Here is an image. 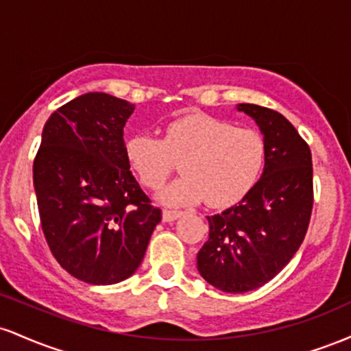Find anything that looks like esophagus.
<instances>
[{
  "label": "esophagus",
  "mask_w": 351,
  "mask_h": 351,
  "mask_svg": "<svg viewBox=\"0 0 351 351\" xmlns=\"http://www.w3.org/2000/svg\"><path fill=\"white\" fill-rule=\"evenodd\" d=\"M181 216H183V211H173V209H165L163 211V221H167V223L178 219Z\"/></svg>",
  "instance_id": "esophagus-1"
}]
</instances>
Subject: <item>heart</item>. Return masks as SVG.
I'll return each mask as SVG.
<instances>
[{
  "instance_id": "heart-1",
  "label": "heart",
  "mask_w": 351,
  "mask_h": 351,
  "mask_svg": "<svg viewBox=\"0 0 351 351\" xmlns=\"http://www.w3.org/2000/svg\"><path fill=\"white\" fill-rule=\"evenodd\" d=\"M123 152L138 180L152 189L162 186L180 163L183 176L160 195L171 206L204 198L213 208L231 206L254 188L265 163L263 135L208 114L173 120L165 127L163 138L130 135Z\"/></svg>"
}]
</instances>
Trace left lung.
<instances>
[{
	"mask_svg": "<svg viewBox=\"0 0 351 351\" xmlns=\"http://www.w3.org/2000/svg\"><path fill=\"white\" fill-rule=\"evenodd\" d=\"M264 134L261 180L234 206L206 216L209 237L198 252V271L213 287L243 293L279 274L307 234L313 208L312 153L279 112L239 104Z\"/></svg>",
	"mask_w": 351,
	"mask_h": 351,
	"instance_id": "1",
	"label": "left lung"
}]
</instances>
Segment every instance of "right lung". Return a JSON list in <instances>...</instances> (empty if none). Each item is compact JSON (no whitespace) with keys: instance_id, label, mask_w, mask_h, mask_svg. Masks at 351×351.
I'll use <instances>...</instances> for the list:
<instances>
[{"instance_id":"right-lung-1","label":"right lung","mask_w":351,"mask_h":351,"mask_svg":"<svg viewBox=\"0 0 351 351\" xmlns=\"http://www.w3.org/2000/svg\"><path fill=\"white\" fill-rule=\"evenodd\" d=\"M134 108L104 92L80 95L49 117L36 153L44 237L60 267L87 284L128 279L162 221L125 158L123 127Z\"/></svg>"}]
</instances>
